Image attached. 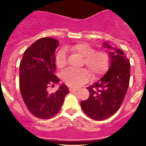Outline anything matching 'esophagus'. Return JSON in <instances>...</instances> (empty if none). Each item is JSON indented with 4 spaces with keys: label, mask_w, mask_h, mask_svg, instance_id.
<instances>
[{
    "label": "esophagus",
    "mask_w": 146,
    "mask_h": 146,
    "mask_svg": "<svg viewBox=\"0 0 146 146\" xmlns=\"http://www.w3.org/2000/svg\"><path fill=\"white\" fill-rule=\"evenodd\" d=\"M78 88H73V87H70V88H69V91H70V92H76V91H78Z\"/></svg>",
    "instance_id": "1"
}]
</instances>
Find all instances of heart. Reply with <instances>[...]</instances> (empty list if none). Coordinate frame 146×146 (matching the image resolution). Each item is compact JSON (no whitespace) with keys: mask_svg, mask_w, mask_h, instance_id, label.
Listing matches in <instances>:
<instances>
[{"mask_svg":"<svg viewBox=\"0 0 146 146\" xmlns=\"http://www.w3.org/2000/svg\"><path fill=\"white\" fill-rule=\"evenodd\" d=\"M66 50L78 53L84 57V63L95 76L105 73L110 64V57L105 51H95L94 47L85 42H79L72 46H67ZM55 62L59 68L67 64V54L65 49H61L57 53ZM90 78V73L86 69L76 70L68 68L62 73V79L70 86H78L86 82Z\"/></svg>","mask_w":146,"mask_h":146,"instance_id":"obj_1","label":"heart"}]
</instances>
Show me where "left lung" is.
Returning a JSON list of instances; mask_svg holds the SVG:
<instances>
[{
	"mask_svg": "<svg viewBox=\"0 0 146 146\" xmlns=\"http://www.w3.org/2000/svg\"><path fill=\"white\" fill-rule=\"evenodd\" d=\"M110 67L108 71L96 83L87 87L89 97L81 102L87 116L95 120H104L117 111L123 102L129 86L130 64L123 52L111 47L107 42Z\"/></svg>",
	"mask_w": 146,
	"mask_h": 146,
	"instance_id": "left-lung-1",
	"label": "left lung"
}]
</instances>
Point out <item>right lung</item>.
Instances as JSON below:
<instances>
[{
	"label": "right lung",
	"mask_w": 146,
	"mask_h": 146,
	"mask_svg": "<svg viewBox=\"0 0 146 146\" xmlns=\"http://www.w3.org/2000/svg\"><path fill=\"white\" fill-rule=\"evenodd\" d=\"M59 42L51 37L41 38L25 50L20 62L19 87L21 96L34 116L50 119L60 110L68 88L62 84L55 93H49L60 79L55 76V50Z\"/></svg>",
	"instance_id": "1"
}]
</instances>
